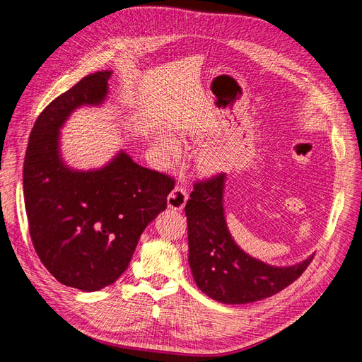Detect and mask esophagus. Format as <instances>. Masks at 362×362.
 <instances>
[{
  "label": "esophagus",
  "mask_w": 362,
  "mask_h": 362,
  "mask_svg": "<svg viewBox=\"0 0 362 362\" xmlns=\"http://www.w3.org/2000/svg\"><path fill=\"white\" fill-rule=\"evenodd\" d=\"M186 200H188L186 188H183L182 185H177L168 195V207L173 209V211H182L186 204Z\"/></svg>",
  "instance_id": "1"
}]
</instances>
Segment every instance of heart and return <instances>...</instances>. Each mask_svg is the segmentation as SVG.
I'll return each mask as SVG.
<instances>
[{"label": "heart", "mask_w": 362, "mask_h": 362, "mask_svg": "<svg viewBox=\"0 0 362 362\" xmlns=\"http://www.w3.org/2000/svg\"><path fill=\"white\" fill-rule=\"evenodd\" d=\"M200 162H202V167L206 170H215L219 165V160L212 153H203Z\"/></svg>", "instance_id": "b5f03b06"}]
</instances>
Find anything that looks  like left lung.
I'll list each match as a JSON object with an SVG mask.
<instances>
[{"label":"left lung","instance_id":"1","mask_svg":"<svg viewBox=\"0 0 362 362\" xmlns=\"http://www.w3.org/2000/svg\"><path fill=\"white\" fill-rule=\"evenodd\" d=\"M226 174L197 180L185 214L189 266L203 293L223 304H248L269 298L302 275L314 255L288 267L269 266L245 254L231 239L223 209Z\"/></svg>","mask_w":362,"mask_h":362}]
</instances>
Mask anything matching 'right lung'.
<instances>
[{"instance_id":"1","label":"right lung","mask_w":362,"mask_h":362,"mask_svg":"<svg viewBox=\"0 0 362 362\" xmlns=\"http://www.w3.org/2000/svg\"><path fill=\"white\" fill-rule=\"evenodd\" d=\"M110 71L90 74L55 98L33 126L24 160L30 236L40 262L64 286L96 291L129 266L139 236L167 209L168 174L119 153L96 171H74L58 155V129L81 105L100 103Z\"/></svg>"}]
</instances>
